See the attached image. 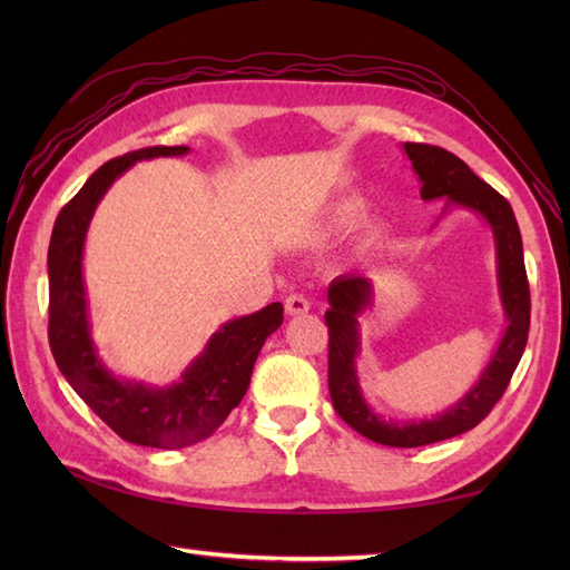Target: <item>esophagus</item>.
Segmentation results:
<instances>
[{
  "label": "esophagus",
  "mask_w": 570,
  "mask_h": 570,
  "mask_svg": "<svg viewBox=\"0 0 570 570\" xmlns=\"http://www.w3.org/2000/svg\"><path fill=\"white\" fill-rule=\"evenodd\" d=\"M284 308H286L288 316H304V313L311 311V304H308L306 296L292 294V296H288V298L284 301Z\"/></svg>",
  "instance_id": "34e87169"
}]
</instances>
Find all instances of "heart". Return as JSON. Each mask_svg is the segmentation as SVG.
Segmentation results:
<instances>
[{
	"label": "heart",
	"mask_w": 570,
	"mask_h": 570,
	"mask_svg": "<svg viewBox=\"0 0 570 570\" xmlns=\"http://www.w3.org/2000/svg\"><path fill=\"white\" fill-rule=\"evenodd\" d=\"M365 213H367V205L360 196H343L337 198L335 203H331L328 208H325L316 220L308 223L304 235L308 239H331L337 235H345L350 229L357 227L362 220H365ZM380 229L374 227L370 233V239H380Z\"/></svg>",
	"instance_id": "b5f03b06"
}]
</instances>
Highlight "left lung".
Masks as SVG:
<instances>
[{
  "instance_id": "left-lung-1",
  "label": "left lung",
  "mask_w": 570,
  "mask_h": 570,
  "mask_svg": "<svg viewBox=\"0 0 570 570\" xmlns=\"http://www.w3.org/2000/svg\"><path fill=\"white\" fill-rule=\"evenodd\" d=\"M411 166L421 180V198H448V208H468L478 213L492 229L494 249H498V282L500 298L507 316L502 341L494 350L480 380L472 384L463 399L448 406L443 414L421 421H384L374 414L362 396L355 360L360 355V316L372 306V282L365 274L337 276L328 286L325 323H328V390L333 406L347 426H353L365 439L392 445L416 448L475 429L492 406L500 402L507 384L522 360L529 337V282L524 269L522 235L512 205L498 190L470 171L455 154L431 144H404Z\"/></svg>"
}]
</instances>
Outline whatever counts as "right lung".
Segmentation results:
<instances>
[{
    "label": "right lung",
    "instance_id": "obj_1",
    "mask_svg": "<svg viewBox=\"0 0 570 570\" xmlns=\"http://www.w3.org/2000/svg\"><path fill=\"white\" fill-rule=\"evenodd\" d=\"M188 151V147H149L102 164L58 213L48 245V343L56 365L119 439L149 448H186L208 439L242 402L264 341L284 321V306L276 301L223 323L180 374V382L168 386L117 377L98 357L82 282V247L95 208L129 166Z\"/></svg>",
    "mask_w": 570,
    "mask_h": 570
}]
</instances>
